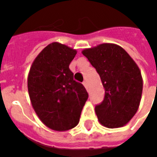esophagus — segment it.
Listing matches in <instances>:
<instances>
[{
	"mask_svg": "<svg viewBox=\"0 0 157 157\" xmlns=\"http://www.w3.org/2000/svg\"><path fill=\"white\" fill-rule=\"evenodd\" d=\"M83 85H84V86H85L86 88L87 89V87H88V85H87V82H86V81H84V82H83Z\"/></svg>",
	"mask_w": 157,
	"mask_h": 157,
	"instance_id": "1",
	"label": "esophagus"
}]
</instances>
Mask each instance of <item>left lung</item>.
Wrapping results in <instances>:
<instances>
[{
    "instance_id": "obj_1",
    "label": "left lung",
    "mask_w": 157,
    "mask_h": 157,
    "mask_svg": "<svg viewBox=\"0 0 157 157\" xmlns=\"http://www.w3.org/2000/svg\"><path fill=\"white\" fill-rule=\"evenodd\" d=\"M82 54L100 75L105 95L97 104L99 122L107 128L122 127L138 110L143 82L135 62L120 46L102 44L86 48Z\"/></svg>"
}]
</instances>
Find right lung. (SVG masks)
Segmentation results:
<instances>
[{"label": "right lung", "mask_w": 157, "mask_h": 157, "mask_svg": "<svg viewBox=\"0 0 157 157\" xmlns=\"http://www.w3.org/2000/svg\"><path fill=\"white\" fill-rule=\"evenodd\" d=\"M75 55V49L52 43L30 68L28 88L32 105L41 121L54 130H68L78 124L88 98L84 86L74 80L69 68Z\"/></svg>", "instance_id": "add662e5"}]
</instances>
